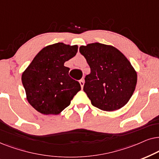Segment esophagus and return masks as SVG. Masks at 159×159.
I'll list each match as a JSON object with an SVG mask.
<instances>
[{"label": "esophagus", "mask_w": 159, "mask_h": 159, "mask_svg": "<svg viewBox=\"0 0 159 159\" xmlns=\"http://www.w3.org/2000/svg\"><path fill=\"white\" fill-rule=\"evenodd\" d=\"M79 83H80V85H81V87L83 89L84 85V80H81V81H79Z\"/></svg>", "instance_id": "esophagus-1"}]
</instances>
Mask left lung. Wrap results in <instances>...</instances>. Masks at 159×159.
Here are the masks:
<instances>
[{
  "label": "left lung",
  "mask_w": 159,
  "mask_h": 159,
  "mask_svg": "<svg viewBox=\"0 0 159 159\" xmlns=\"http://www.w3.org/2000/svg\"><path fill=\"white\" fill-rule=\"evenodd\" d=\"M91 73L86 76L84 91L97 108L113 111L128 102L134 92L137 74L118 48L100 43L80 46Z\"/></svg>",
  "instance_id": "left-lung-1"
}]
</instances>
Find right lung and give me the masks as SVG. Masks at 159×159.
Wrapping results in <instances>:
<instances>
[{
    "instance_id": "obj_1",
    "label": "right lung",
    "mask_w": 159,
    "mask_h": 159,
    "mask_svg": "<svg viewBox=\"0 0 159 159\" xmlns=\"http://www.w3.org/2000/svg\"><path fill=\"white\" fill-rule=\"evenodd\" d=\"M78 45L63 43L42 48L22 75L28 102L44 115H58L70 104L81 85L68 75L64 64L75 56Z\"/></svg>"
}]
</instances>
